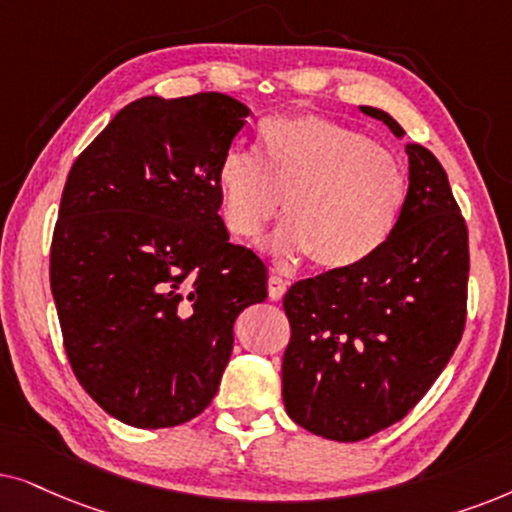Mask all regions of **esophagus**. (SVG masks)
Returning <instances> with one entry per match:
<instances>
[{
	"label": "esophagus",
	"mask_w": 512,
	"mask_h": 512,
	"mask_svg": "<svg viewBox=\"0 0 512 512\" xmlns=\"http://www.w3.org/2000/svg\"><path fill=\"white\" fill-rule=\"evenodd\" d=\"M285 290H288V281H285L283 276L271 274L269 276V297L274 299V302H278V299H283Z\"/></svg>",
	"instance_id": "esophagus-1"
}]
</instances>
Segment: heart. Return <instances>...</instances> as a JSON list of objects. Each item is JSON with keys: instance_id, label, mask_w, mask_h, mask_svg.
<instances>
[{"instance_id": "heart-1", "label": "heart", "mask_w": 512, "mask_h": 512, "mask_svg": "<svg viewBox=\"0 0 512 512\" xmlns=\"http://www.w3.org/2000/svg\"><path fill=\"white\" fill-rule=\"evenodd\" d=\"M224 224L255 241L281 208L288 222L267 241L281 257L339 271L374 255L407 199L400 156L363 131L320 114H288L260 128V154L229 149L217 166Z\"/></svg>"}]
</instances>
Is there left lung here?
Wrapping results in <instances>:
<instances>
[{"mask_svg": "<svg viewBox=\"0 0 512 512\" xmlns=\"http://www.w3.org/2000/svg\"><path fill=\"white\" fill-rule=\"evenodd\" d=\"M395 138L403 126L360 105ZM410 187L386 243L349 269L285 292L290 344L283 403L306 431L358 442L400 421L424 398L461 342L468 292V229L445 168L407 145Z\"/></svg>", "mask_w": 512, "mask_h": 512, "instance_id": "left-lung-1", "label": "left lung"}]
</instances>
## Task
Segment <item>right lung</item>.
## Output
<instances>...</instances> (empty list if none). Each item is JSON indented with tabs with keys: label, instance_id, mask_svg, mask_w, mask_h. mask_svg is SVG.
Returning <instances> with one entry per match:
<instances>
[{
	"label": "right lung",
	"instance_id": "right-lung-1",
	"mask_svg": "<svg viewBox=\"0 0 512 512\" xmlns=\"http://www.w3.org/2000/svg\"><path fill=\"white\" fill-rule=\"evenodd\" d=\"M250 109L224 93L126 105L67 175L51 292L79 384L114 419L168 428L215 398L267 267L229 243L217 166Z\"/></svg>",
	"mask_w": 512,
	"mask_h": 512
}]
</instances>
